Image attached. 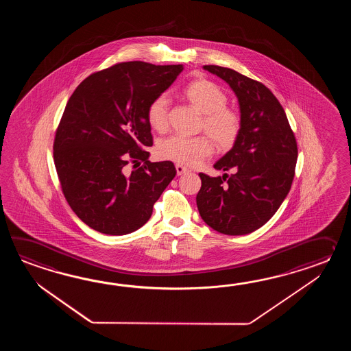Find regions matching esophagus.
Returning a JSON list of instances; mask_svg holds the SVG:
<instances>
[{
	"label": "esophagus",
	"instance_id": "1",
	"mask_svg": "<svg viewBox=\"0 0 351 351\" xmlns=\"http://www.w3.org/2000/svg\"><path fill=\"white\" fill-rule=\"evenodd\" d=\"M176 171H177L178 176H182V174H184V173L189 172V169L182 165H176Z\"/></svg>",
	"mask_w": 351,
	"mask_h": 351
}]
</instances>
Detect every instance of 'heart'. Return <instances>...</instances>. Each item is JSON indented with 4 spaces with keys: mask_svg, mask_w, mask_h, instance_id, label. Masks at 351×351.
I'll return each mask as SVG.
<instances>
[{
    "mask_svg": "<svg viewBox=\"0 0 351 351\" xmlns=\"http://www.w3.org/2000/svg\"><path fill=\"white\" fill-rule=\"evenodd\" d=\"M186 100L203 114L202 129L216 144L218 149H228L236 142L241 129L239 114L227 109L223 90L208 80L191 82L183 91ZM147 117L150 127L157 132L168 128V97L158 95L150 101ZM158 156L184 165H195L212 153V145L206 136L186 138L172 135L158 144Z\"/></svg>",
    "mask_w": 351,
    "mask_h": 351,
    "instance_id": "heart-1",
    "label": "heart"
}]
</instances>
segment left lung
Segmentation results:
<instances>
[{
	"label": "left lung",
	"mask_w": 351,
	"mask_h": 351,
	"mask_svg": "<svg viewBox=\"0 0 351 351\" xmlns=\"http://www.w3.org/2000/svg\"><path fill=\"white\" fill-rule=\"evenodd\" d=\"M237 97L241 129L231 150L215 163L228 176L199 173L197 207L215 231L241 236L258 230L276 213L290 192L298 144L284 108L261 82L228 67L204 65Z\"/></svg>",
	"instance_id": "1"
}]
</instances>
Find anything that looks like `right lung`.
Listing matches in <instances>:
<instances>
[{
  "mask_svg": "<svg viewBox=\"0 0 351 351\" xmlns=\"http://www.w3.org/2000/svg\"><path fill=\"white\" fill-rule=\"evenodd\" d=\"M182 65L121 62L88 76L67 101L53 160L67 203L93 230L121 236L149 221L153 206L176 177L172 162L150 163L147 110ZM129 161H144L129 173Z\"/></svg>",
  "mask_w": 351,
  "mask_h": 351,
  "instance_id": "right-lung-1",
  "label": "right lung"
}]
</instances>
